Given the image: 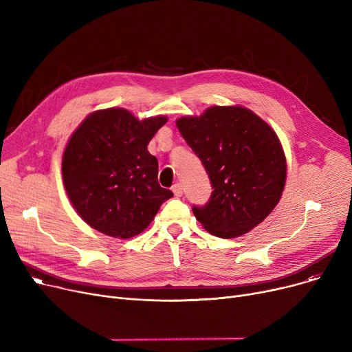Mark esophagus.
<instances>
[{"label": "esophagus", "mask_w": 352, "mask_h": 352, "mask_svg": "<svg viewBox=\"0 0 352 352\" xmlns=\"http://www.w3.org/2000/svg\"><path fill=\"white\" fill-rule=\"evenodd\" d=\"M173 192L175 197H181L182 195V184L181 182H177L173 186Z\"/></svg>", "instance_id": "34e87169"}]
</instances>
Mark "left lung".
<instances>
[{"label": "left lung", "instance_id": "8db88e82", "mask_svg": "<svg viewBox=\"0 0 352 352\" xmlns=\"http://www.w3.org/2000/svg\"><path fill=\"white\" fill-rule=\"evenodd\" d=\"M177 126L201 160L212 192L204 207H192L210 234H247L278 204L287 162L274 129L244 107H210L199 117H181Z\"/></svg>", "mask_w": 352, "mask_h": 352}]
</instances>
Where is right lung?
<instances>
[{"instance_id":"add662e5","label":"right lung","mask_w":352,"mask_h":352,"mask_svg":"<svg viewBox=\"0 0 352 352\" xmlns=\"http://www.w3.org/2000/svg\"><path fill=\"white\" fill-rule=\"evenodd\" d=\"M166 117L140 121L124 108L89 114L63 155L72 207L94 230L126 239L142 232L174 194L158 184V161L146 150Z\"/></svg>"}]
</instances>
